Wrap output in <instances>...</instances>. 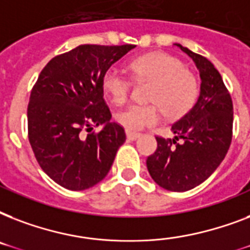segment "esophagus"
<instances>
[{"instance_id":"1","label":"esophagus","mask_w":250,"mask_h":250,"mask_svg":"<svg viewBox=\"0 0 250 250\" xmlns=\"http://www.w3.org/2000/svg\"><path fill=\"white\" fill-rule=\"evenodd\" d=\"M141 135L140 133H137V132H131V131H127V139H128L129 141H135L137 140L139 137H140Z\"/></svg>"}]
</instances>
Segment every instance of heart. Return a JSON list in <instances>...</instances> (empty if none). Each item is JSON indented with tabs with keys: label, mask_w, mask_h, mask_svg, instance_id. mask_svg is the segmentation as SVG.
Masks as SVG:
<instances>
[{
	"label": "heart",
	"mask_w": 250,
	"mask_h": 250,
	"mask_svg": "<svg viewBox=\"0 0 250 250\" xmlns=\"http://www.w3.org/2000/svg\"><path fill=\"white\" fill-rule=\"evenodd\" d=\"M136 80H150L146 104H131L115 114L119 125L128 131H140L160 121L161 110L170 119L188 113L200 93L194 72L184 67L182 61L166 54L153 53L137 57L128 63ZM102 89L114 104H125L132 89V80L113 66L104 72Z\"/></svg>",
	"instance_id": "1"
}]
</instances>
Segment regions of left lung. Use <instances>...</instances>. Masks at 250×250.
Returning <instances> with one entry per match:
<instances>
[{"mask_svg": "<svg viewBox=\"0 0 250 250\" xmlns=\"http://www.w3.org/2000/svg\"><path fill=\"white\" fill-rule=\"evenodd\" d=\"M193 60L201 78L194 106L171 125L174 139L156 136L157 150L146 167L160 187L186 192L205 182L225 160L232 140L233 105L227 86L205 57L175 44Z\"/></svg>", "mask_w": 250, "mask_h": 250, "instance_id": "8db88e82", "label": "left lung"}]
</instances>
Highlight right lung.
<instances>
[{"label": "right lung", "mask_w": 250, "mask_h": 250, "mask_svg": "<svg viewBox=\"0 0 250 250\" xmlns=\"http://www.w3.org/2000/svg\"><path fill=\"white\" fill-rule=\"evenodd\" d=\"M135 45H80L42 68L29 96L28 140L45 174L66 189L84 190L109 172L125 128L110 122L104 72ZM104 125L100 133L94 126Z\"/></svg>", "instance_id": "right-lung-1"}]
</instances>
